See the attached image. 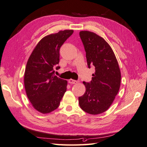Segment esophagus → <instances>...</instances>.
I'll return each instance as SVG.
<instances>
[{
    "label": "esophagus",
    "mask_w": 147,
    "mask_h": 147,
    "mask_svg": "<svg viewBox=\"0 0 147 147\" xmlns=\"http://www.w3.org/2000/svg\"><path fill=\"white\" fill-rule=\"evenodd\" d=\"M68 82L70 83V84H76V83L78 82V81H76V80H74V79H70L68 81Z\"/></svg>",
    "instance_id": "34e87169"
}]
</instances>
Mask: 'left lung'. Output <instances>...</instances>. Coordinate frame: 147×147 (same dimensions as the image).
<instances>
[{"label":"left lung","mask_w":147,"mask_h":147,"mask_svg":"<svg viewBox=\"0 0 147 147\" xmlns=\"http://www.w3.org/2000/svg\"><path fill=\"white\" fill-rule=\"evenodd\" d=\"M86 51L88 67L93 65L95 72L90 83L83 82L84 95L79 104L84 111L98 115L109 109L118 93L121 73L114 52L103 38L93 32H79Z\"/></svg>","instance_id":"left-lung-1"}]
</instances>
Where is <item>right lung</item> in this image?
<instances>
[{
  "mask_svg": "<svg viewBox=\"0 0 147 147\" xmlns=\"http://www.w3.org/2000/svg\"><path fill=\"white\" fill-rule=\"evenodd\" d=\"M73 30H60L46 36L33 50L24 74L26 94L36 110L47 114L59 107L66 91L67 81L54 75L59 62V49L73 34Z\"/></svg>",
  "mask_w": 147,
  "mask_h": 147,
  "instance_id": "1",
  "label": "right lung"
}]
</instances>
